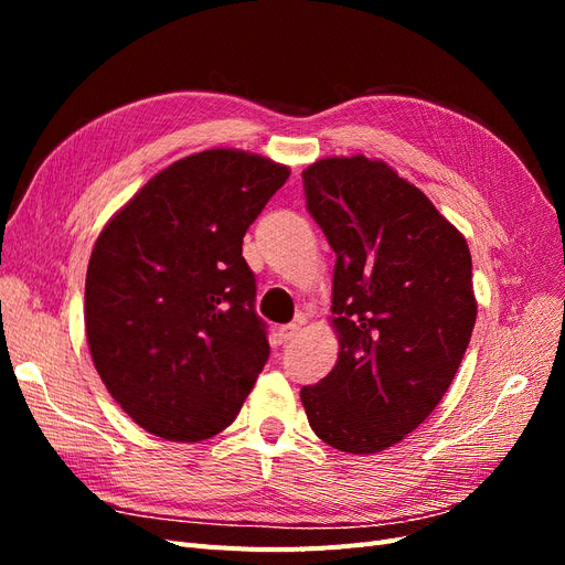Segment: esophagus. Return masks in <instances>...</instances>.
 Here are the masks:
<instances>
[{
	"mask_svg": "<svg viewBox=\"0 0 565 565\" xmlns=\"http://www.w3.org/2000/svg\"><path fill=\"white\" fill-rule=\"evenodd\" d=\"M299 324L297 322H289V324H282V328L278 330V341L280 344H287V341H292L297 334H299Z\"/></svg>",
	"mask_w": 565,
	"mask_h": 565,
	"instance_id": "1",
	"label": "esophagus"
}]
</instances>
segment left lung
<instances>
[{"mask_svg":"<svg viewBox=\"0 0 565 565\" xmlns=\"http://www.w3.org/2000/svg\"><path fill=\"white\" fill-rule=\"evenodd\" d=\"M303 179L306 210L337 254L339 361L301 388L328 446L370 455L434 413L476 322L471 254L419 188L382 160L324 158Z\"/></svg>","mask_w":565,"mask_h":565,"instance_id":"obj_1","label":"left lung"}]
</instances>
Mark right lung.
I'll use <instances>...</instances> for the list:
<instances>
[{"label": "right lung", "instance_id": "add662e5", "mask_svg": "<svg viewBox=\"0 0 565 565\" xmlns=\"http://www.w3.org/2000/svg\"><path fill=\"white\" fill-rule=\"evenodd\" d=\"M289 169L214 148L162 169L94 245L84 322L96 372L164 440H204L237 417L268 361L243 237Z\"/></svg>", "mask_w": 565, "mask_h": 565}]
</instances>
